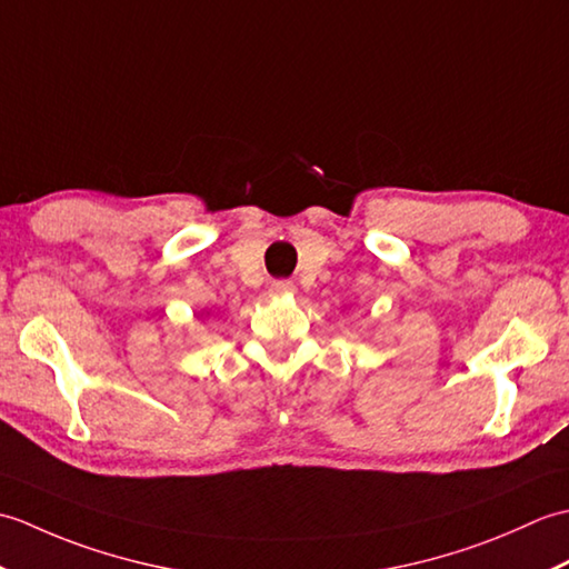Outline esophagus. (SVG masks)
I'll return each instance as SVG.
<instances>
[{
	"instance_id": "1",
	"label": "esophagus",
	"mask_w": 569,
	"mask_h": 569,
	"mask_svg": "<svg viewBox=\"0 0 569 569\" xmlns=\"http://www.w3.org/2000/svg\"><path fill=\"white\" fill-rule=\"evenodd\" d=\"M269 291L273 296H288V293H293V283L291 281H271Z\"/></svg>"
}]
</instances>
